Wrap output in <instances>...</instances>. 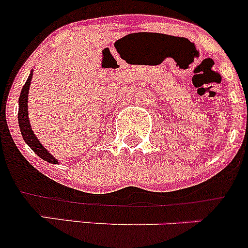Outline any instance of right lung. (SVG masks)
Returning a JSON list of instances; mask_svg holds the SVG:
<instances>
[{
  "label": "right lung",
  "mask_w": 248,
  "mask_h": 248,
  "mask_svg": "<svg viewBox=\"0 0 248 248\" xmlns=\"http://www.w3.org/2000/svg\"><path fill=\"white\" fill-rule=\"evenodd\" d=\"M32 73L30 74L29 78H27L26 82H25L24 87L21 90V93H20L19 97V112H17V121H19V127L20 132H21V136L24 138L25 142L41 157L44 161L49 162V163L52 164H59V161H57L55 157L51 156L49 151L43 146V145L39 142L38 138L36 137V134L33 133L31 128V124H30L29 120V112H27V101H29V89L30 85H31V79H32Z\"/></svg>",
  "instance_id": "add662e5"
}]
</instances>
